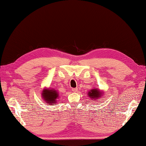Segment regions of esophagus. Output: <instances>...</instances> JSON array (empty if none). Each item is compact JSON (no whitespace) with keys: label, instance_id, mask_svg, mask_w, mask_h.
Wrapping results in <instances>:
<instances>
[{"label":"esophagus","instance_id":"esophagus-1","mask_svg":"<svg viewBox=\"0 0 146 146\" xmlns=\"http://www.w3.org/2000/svg\"><path fill=\"white\" fill-rule=\"evenodd\" d=\"M72 91L73 92H76L78 91V88H72Z\"/></svg>","mask_w":146,"mask_h":146}]
</instances>
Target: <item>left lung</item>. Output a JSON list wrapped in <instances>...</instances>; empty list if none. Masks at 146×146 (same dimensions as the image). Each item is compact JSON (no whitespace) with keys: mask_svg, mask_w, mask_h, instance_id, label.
<instances>
[{"mask_svg":"<svg viewBox=\"0 0 146 146\" xmlns=\"http://www.w3.org/2000/svg\"><path fill=\"white\" fill-rule=\"evenodd\" d=\"M103 92H102L100 90L97 88H93L90 90V91L88 92V97L90 98V100H94V102H96L97 100H98L103 96ZM100 102V100L99 101Z\"/></svg>","mask_w":146,"mask_h":146,"instance_id":"8db88e82","label":"left lung"}]
</instances>
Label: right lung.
<instances>
[{"label": "right lung", "instance_id": "1", "mask_svg": "<svg viewBox=\"0 0 146 146\" xmlns=\"http://www.w3.org/2000/svg\"><path fill=\"white\" fill-rule=\"evenodd\" d=\"M41 96L42 100L48 105H54L57 104V99L59 98L58 90L54 88H43Z\"/></svg>", "mask_w": 146, "mask_h": 146}]
</instances>
